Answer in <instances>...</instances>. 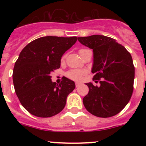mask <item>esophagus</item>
<instances>
[{"label":"esophagus","instance_id":"obj_1","mask_svg":"<svg viewBox=\"0 0 146 146\" xmlns=\"http://www.w3.org/2000/svg\"><path fill=\"white\" fill-rule=\"evenodd\" d=\"M80 85H81L80 82H75V86H76V87H79V86H80Z\"/></svg>","mask_w":146,"mask_h":146}]
</instances>
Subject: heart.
I'll use <instances>...</instances> for the list:
<instances>
[{
	"instance_id": "b5f03b06",
	"label": "heart",
	"mask_w": 146,
	"mask_h": 146,
	"mask_svg": "<svg viewBox=\"0 0 146 146\" xmlns=\"http://www.w3.org/2000/svg\"><path fill=\"white\" fill-rule=\"evenodd\" d=\"M86 50V49H81V50H80L79 52L80 53L82 51H83V50ZM65 58V56H64V57L62 58V60H64V59ZM85 74H86V72H85L84 70H80V69H72V70H70L69 72H67V77H69L70 79L72 80H82V77L85 75Z\"/></svg>"
}]
</instances>
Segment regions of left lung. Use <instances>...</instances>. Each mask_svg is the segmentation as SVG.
<instances>
[{
    "label": "left lung",
    "instance_id": "8db88e82",
    "mask_svg": "<svg viewBox=\"0 0 146 146\" xmlns=\"http://www.w3.org/2000/svg\"><path fill=\"white\" fill-rule=\"evenodd\" d=\"M77 39L93 50V80L100 83H86L89 91L82 99L85 108L95 116H114L128 104L133 92L135 66L131 54L114 38L102 35Z\"/></svg>",
    "mask_w": 146,
    "mask_h": 146
}]
</instances>
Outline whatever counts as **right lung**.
Wrapping results in <instances>:
<instances>
[{"instance_id": "add662e5", "label": "right lung", "mask_w": 146, "mask_h": 146, "mask_svg": "<svg viewBox=\"0 0 146 146\" xmlns=\"http://www.w3.org/2000/svg\"><path fill=\"white\" fill-rule=\"evenodd\" d=\"M77 38L44 36L27 44L13 70V82L20 103L35 116L48 118L63 110L66 98L75 88L74 81L64 77L52 82L50 73L60 66V59Z\"/></svg>"}]
</instances>
